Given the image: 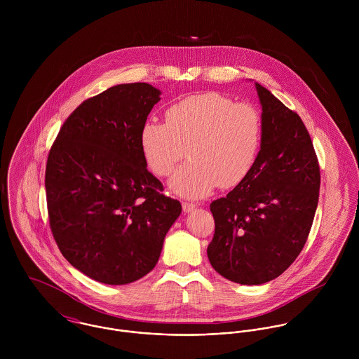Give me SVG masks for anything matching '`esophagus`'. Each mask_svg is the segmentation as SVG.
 <instances>
[{"label":"esophagus","mask_w":359,"mask_h":359,"mask_svg":"<svg viewBox=\"0 0 359 359\" xmlns=\"http://www.w3.org/2000/svg\"><path fill=\"white\" fill-rule=\"evenodd\" d=\"M182 208H184L185 212H191V211H194L196 208V205L195 203H189V202H184L182 203Z\"/></svg>","instance_id":"34e87169"}]
</instances>
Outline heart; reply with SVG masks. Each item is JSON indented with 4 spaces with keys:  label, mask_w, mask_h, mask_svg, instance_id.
I'll return each instance as SVG.
<instances>
[{
    "label": "heart",
    "mask_w": 359,
    "mask_h": 359,
    "mask_svg": "<svg viewBox=\"0 0 359 359\" xmlns=\"http://www.w3.org/2000/svg\"><path fill=\"white\" fill-rule=\"evenodd\" d=\"M165 120L145 121L140 142L160 177L191 156L170 182L177 194L202 198L217 185L236 187L252 171L262 140L261 116L253 104L205 93L172 103Z\"/></svg>",
    "instance_id": "b5f03b06"
}]
</instances>
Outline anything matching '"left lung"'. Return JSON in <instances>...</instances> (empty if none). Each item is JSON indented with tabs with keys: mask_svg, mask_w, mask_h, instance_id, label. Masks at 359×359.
I'll use <instances>...</instances> for the list:
<instances>
[{
	"mask_svg": "<svg viewBox=\"0 0 359 359\" xmlns=\"http://www.w3.org/2000/svg\"><path fill=\"white\" fill-rule=\"evenodd\" d=\"M256 84L262 140L249 175L210 205L212 268L241 285L266 283L302 253L318 205L320 174L300 116Z\"/></svg>",
	"mask_w": 359,
	"mask_h": 359,
	"instance_id": "1",
	"label": "left lung"
}]
</instances>
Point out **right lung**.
Instances as JSON below:
<instances>
[{"mask_svg": "<svg viewBox=\"0 0 359 359\" xmlns=\"http://www.w3.org/2000/svg\"><path fill=\"white\" fill-rule=\"evenodd\" d=\"M160 90L118 84L81 103L63 123L47 160L52 235L63 257L104 285L149 273L181 203L161 194L140 135Z\"/></svg>", "mask_w": 359, "mask_h": 359, "instance_id": "obj_1", "label": "right lung"}]
</instances>
